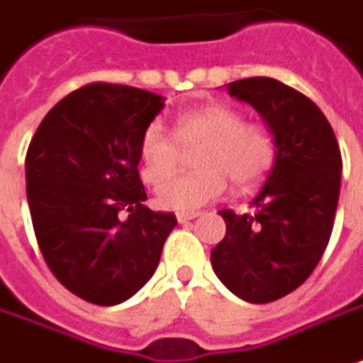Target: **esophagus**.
Here are the masks:
<instances>
[{
  "label": "esophagus",
  "instance_id": "34e87169",
  "mask_svg": "<svg viewBox=\"0 0 363 363\" xmlns=\"http://www.w3.org/2000/svg\"><path fill=\"white\" fill-rule=\"evenodd\" d=\"M194 218H198L196 212H179V214H177V222H179V224H186V222L194 220Z\"/></svg>",
  "mask_w": 363,
  "mask_h": 363
}]
</instances>
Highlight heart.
I'll list each match as a JSON object with an SVG mask.
<instances>
[{
    "instance_id": "obj_1",
    "label": "heart",
    "mask_w": 363,
    "mask_h": 363,
    "mask_svg": "<svg viewBox=\"0 0 363 363\" xmlns=\"http://www.w3.org/2000/svg\"><path fill=\"white\" fill-rule=\"evenodd\" d=\"M198 145L196 147L195 145ZM192 154L199 169L170 176L155 189L161 208L189 212L220 198L228 179L238 191L260 186L277 161V139L260 121L244 119L238 106L212 103L184 111L174 119L172 137L160 123L147 125L139 141V175L155 184L179 164V147Z\"/></svg>"
}]
</instances>
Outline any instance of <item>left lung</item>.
Segmentation results:
<instances>
[{"label": "left lung", "instance_id": "1", "mask_svg": "<svg viewBox=\"0 0 363 363\" xmlns=\"http://www.w3.org/2000/svg\"><path fill=\"white\" fill-rule=\"evenodd\" d=\"M228 92L264 117L277 161L252 212L220 210L226 236L212 248V267L236 297L271 303L303 285L328 248L342 153L325 115L303 92L267 77L230 82Z\"/></svg>", "mask_w": 363, "mask_h": 363}]
</instances>
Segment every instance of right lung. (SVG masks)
<instances>
[{
  "label": "right lung",
  "mask_w": 363,
  "mask_h": 363,
  "mask_svg": "<svg viewBox=\"0 0 363 363\" xmlns=\"http://www.w3.org/2000/svg\"><path fill=\"white\" fill-rule=\"evenodd\" d=\"M160 94L92 82L52 106L26 153L35 240L52 274L94 305H119L153 277L177 220L147 208L139 141Z\"/></svg>",
  "instance_id": "1"
}]
</instances>
